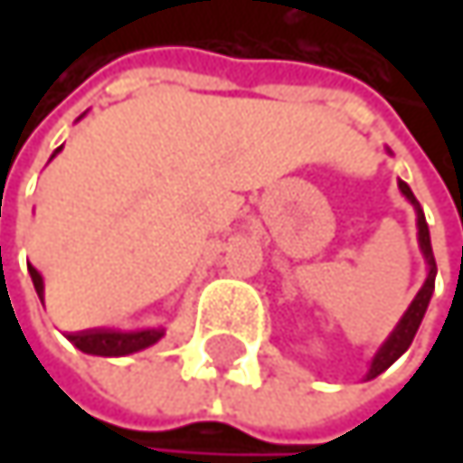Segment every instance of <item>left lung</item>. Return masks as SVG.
<instances>
[{"instance_id": "8db88e82", "label": "left lung", "mask_w": 463, "mask_h": 463, "mask_svg": "<svg viewBox=\"0 0 463 463\" xmlns=\"http://www.w3.org/2000/svg\"><path fill=\"white\" fill-rule=\"evenodd\" d=\"M400 190H402V195L416 206L418 212V241H420V249H423V254H426V262H429V279H426V284L420 287V292L416 295V300L411 303V308L405 311V317H402V322L397 324V329L392 332V337L381 345V351L375 354V359H373V364H370V373H367V378H375V375H381L383 370H389L408 348H411V343H413V337H416L418 332V324L423 319V314H426V306H429V300H431V292H434V273H437V262H434V254H431V241H429V228H426V220H423V212H420V206H418L416 195H413V190L405 184V182H400Z\"/></svg>"}]
</instances>
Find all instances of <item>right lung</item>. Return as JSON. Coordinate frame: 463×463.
I'll use <instances>...</instances> for the list:
<instances>
[{
  "instance_id": "obj_1",
  "label": "right lung",
  "mask_w": 463,
  "mask_h": 463,
  "mask_svg": "<svg viewBox=\"0 0 463 463\" xmlns=\"http://www.w3.org/2000/svg\"><path fill=\"white\" fill-rule=\"evenodd\" d=\"M34 289L43 300V276L37 273V268L29 265ZM163 335V329H144V332H109V329H93V332H77V335H66L80 351L85 354H96V356H126L141 351L152 343H157Z\"/></svg>"
}]
</instances>
